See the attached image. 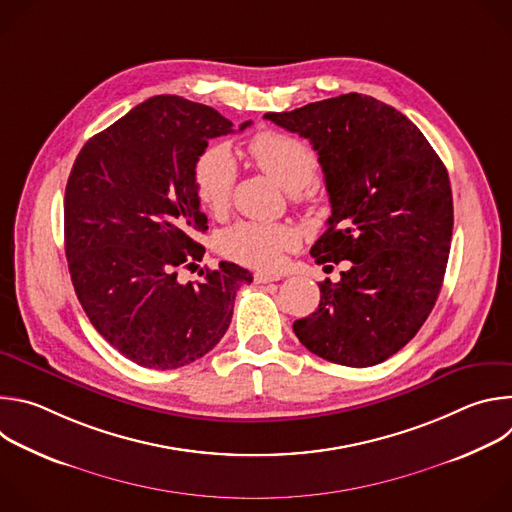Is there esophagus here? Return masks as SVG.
<instances>
[{
  "mask_svg": "<svg viewBox=\"0 0 512 512\" xmlns=\"http://www.w3.org/2000/svg\"><path fill=\"white\" fill-rule=\"evenodd\" d=\"M253 279H255V283H271V281H279V279H281V275H279V273H265V271H257V273L253 275Z\"/></svg>",
  "mask_w": 512,
  "mask_h": 512,
  "instance_id": "34e87169",
  "label": "esophagus"
}]
</instances>
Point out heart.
Here are the masks:
<instances>
[{
    "mask_svg": "<svg viewBox=\"0 0 512 512\" xmlns=\"http://www.w3.org/2000/svg\"><path fill=\"white\" fill-rule=\"evenodd\" d=\"M247 152L267 176L277 180L287 192H300L318 174L316 152L298 137L277 131L257 133ZM237 162L225 145H210L194 164V188L198 200L212 212H223L235 192ZM298 245V231L287 223L241 221L218 237L221 253L241 265L255 269H275L283 253Z\"/></svg>",
    "mask_w": 512,
    "mask_h": 512,
    "instance_id": "heart-1",
    "label": "heart"
}]
</instances>
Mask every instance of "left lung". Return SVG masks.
Wrapping results in <instances>:
<instances>
[{"label": "left lung", "instance_id": "1", "mask_svg": "<svg viewBox=\"0 0 512 512\" xmlns=\"http://www.w3.org/2000/svg\"><path fill=\"white\" fill-rule=\"evenodd\" d=\"M265 119L318 152L332 214L312 257L350 261L338 283H320L318 310L294 332L330 362L373 367L419 332L440 296L454 229L448 170L417 125L369 95Z\"/></svg>", "mask_w": 512, "mask_h": 512}]
</instances>
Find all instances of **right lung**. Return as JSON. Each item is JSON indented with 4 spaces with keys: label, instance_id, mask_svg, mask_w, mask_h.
<instances>
[{
    "label": "right lung",
    "instance_id": "obj_1",
    "mask_svg": "<svg viewBox=\"0 0 512 512\" xmlns=\"http://www.w3.org/2000/svg\"><path fill=\"white\" fill-rule=\"evenodd\" d=\"M251 121H245L243 131ZM212 107L158 95L93 135L64 192V249L77 298L95 330L145 369H178L225 336L247 269L221 261L198 283L208 229L194 164L208 139L233 133Z\"/></svg>",
    "mask_w": 512,
    "mask_h": 512
}]
</instances>
